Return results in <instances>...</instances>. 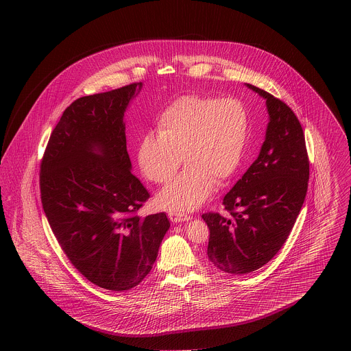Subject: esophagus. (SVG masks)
<instances>
[{"instance_id":"34e87169","label":"esophagus","mask_w":351,"mask_h":351,"mask_svg":"<svg viewBox=\"0 0 351 351\" xmlns=\"http://www.w3.org/2000/svg\"><path fill=\"white\" fill-rule=\"evenodd\" d=\"M168 217H169V219H171L173 223H180V222H185V221H191V219H192L191 216L180 215V213H175V212L168 213Z\"/></svg>"}]
</instances>
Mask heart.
I'll return each instance as SVG.
<instances>
[{"mask_svg": "<svg viewBox=\"0 0 351 351\" xmlns=\"http://www.w3.org/2000/svg\"><path fill=\"white\" fill-rule=\"evenodd\" d=\"M249 135V116L238 100L183 96L158 119V133L138 143L136 160L152 183L168 184L183 162V173L160 192L158 204L189 212L209 199L215 182L226 183L239 167Z\"/></svg>", "mask_w": 351, "mask_h": 351, "instance_id": "obj_1", "label": "heart"}]
</instances>
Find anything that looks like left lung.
I'll return each mask as SVG.
<instances>
[{
	"label": "left lung",
	"mask_w": 351,
	"mask_h": 351,
	"mask_svg": "<svg viewBox=\"0 0 351 351\" xmlns=\"http://www.w3.org/2000/svg\"><path fill=\"white\" fill-rule=\"evenodd\" d=\"M266 100L268 125L258 158L223 197L232 218L202 215L210 237L208 258L234 275L269 262L291 233L305 200L309 160L300 122L283 101L246 84Z\"/></svg>",
	"instance_id": "obj_1"
}]
</instances>
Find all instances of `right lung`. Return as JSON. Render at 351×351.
I'll list each match as a JSON object with an SVG mask.
<instances>
[{"instance_id":"add662e5","label":"right lung","mask_w":351,"mask_h":351,"mask_svg":"<svg viewBox=\"0 0 351 351\" xmlns=\"http://www.w3.org/2000/svg\"><path fill=\"white\" fill-rule=\"evenodd\" d=\"M134 83L73 101L51 134L40 166L43 210L60 247L89 282L129 291L156 261L166 213L139 217L150 193L132 173L125 112Z\"/></svg>"}]
</instances>
